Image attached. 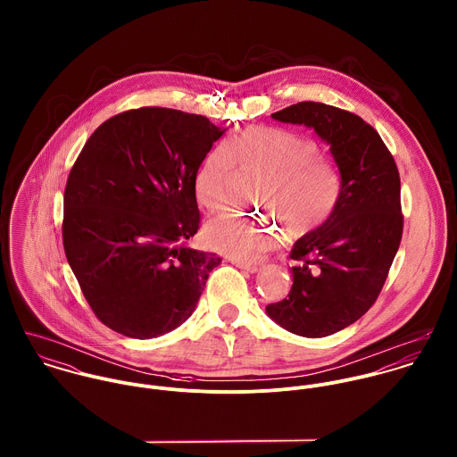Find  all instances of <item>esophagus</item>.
Listing matches in <instances>:
<instances>
[{
	"label": "esophagus",
	"instance_id": "1",
	"mask_svg": "<svg viewBox=\"0 0 457 457\" xmlns=\"http://www.w3.org/2000/svg\"><path fill=\"white\" fill-rule=\"evenodd\" d=\"M241 270H246V272H257L259 270V265L257 263H252V262H234Z\"/></svg>",
	"mask_w": 457,
	"mask_h": 457
}]
</instances>
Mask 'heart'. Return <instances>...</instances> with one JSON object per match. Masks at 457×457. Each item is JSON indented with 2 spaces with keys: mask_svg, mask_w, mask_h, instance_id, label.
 <instances>
[{
  "mask_svg": "<svg viewBox=\"0 0 457 457\" xmlns=\"http://www.w3.org/2000/svg\"><path fill=\"white\" fill-rule=\"evenodd\" d=\"M236 162L263 172L257 200L285 227L288 237L312 234L337 207L341 174L332 162L320 156L315 140L295 131L255 127L230 138L228 145L211 147L202 158L195 194L209 212H220L228 205ZM204 234L211 248L237 261H259L279 239L276 227L237 214L209 221Z\"/></svg>",
  "mask_w": 457,
  "mask_h": 457,
  "instance_id": "obj_1",
  "label": "heart"
}]
</instances>
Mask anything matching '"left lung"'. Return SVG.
<instances>
[{
    "label": "left lung",
    "mask_w": 457,
    "mask_h": 457,
    "mask_svg": "<svg viewBox=\"0 0 457 457\" xmlns=\"http://www.w3.org/2000/svg\"><path fill=\"white\" fill-rule=\"evenodd\" d=\"M270 116L317 131L341 174L332 216L292 248L288 297L265 306L283 328L324 337L357 322L382 292L403 236L399 172L378 131L353 112L299 102Z\"/></svg>",
    "instance_id": "1"
}]
</instances>
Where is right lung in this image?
I'll return each mask as SVG.
<instances>
[{"label": "right lung", "instance_id": "1", "mask_svg": "<svg viewBox=\"0 0 457 457\" xmlns=\"http://www.w3.org/2000/svg\"><path fill=\"white\" fill-rule=\"evenodd\" d=\"M223 131L205 116L140 107L84 144L66 181L63 246L104 326L149 339L194 313L221 262L187 246L200 223L195 176Z\"/></svg>", "mask_w": 457, "mask_h": 457}]
</instances>
